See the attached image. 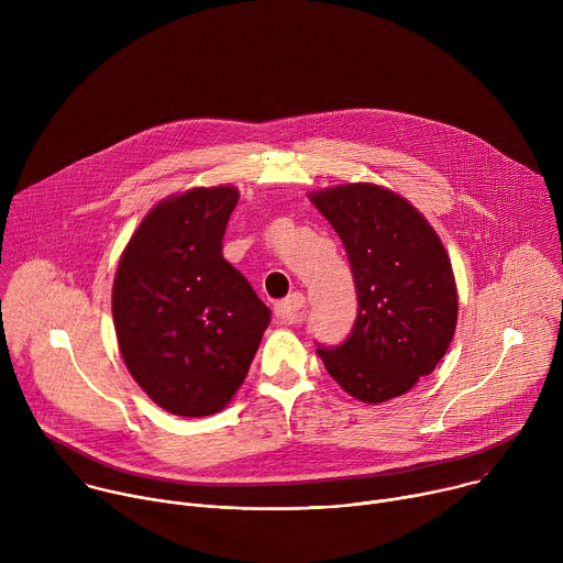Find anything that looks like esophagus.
Listing matches in <instances>:
<instances>
[{
	"mask_svg": "<svg viewBox=\"0 0 563 563\" xmlns=\"http://www.w3.org/2000/svg\"><path fill=\"white\" fill-rule=\"evenodd\" d=\"M302 307H305V296L302 294H291L289 298L280 300L274 305V313H276V320L283 325H291V323H298L300 316H302Z\"/></svg>",
	"mask_w": 563,
	"mask_h": 563,
	"instance_id": "1",
	"label": "esophagus"
}]
</instances>
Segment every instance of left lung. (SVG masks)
Returning <instances> with one entry per match:
<instances>
[{"mask_svg": "<svg viewBox=\"0 0 563 563\" xmlns=\"http://www.w3.org/2000/svg\"><path fill=\"white\" fill-rule=\"evenodd\" d=\"M311 202L343 240L358 302L347 339L316 352L347 394L383 404L432 374L450 347L459 311L450 258L428 220L383 187H332Z\"/></svg>", "mask_w": 563, "mask_h": 563, "instance_id": "left-lung-1", "label": "left lung"}]
</instances>
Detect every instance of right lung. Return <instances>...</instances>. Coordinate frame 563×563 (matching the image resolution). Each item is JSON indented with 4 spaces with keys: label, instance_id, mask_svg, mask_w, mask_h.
Listing matches in <instances>:
<instances>
[{
    "label": "right lung",
    "instance_id": "1",
    "mask_svg": "<svg viewBox=\"0 0 563 563\" xmlns=\"http://www.w3.org/2000/svg\"><path fill=\"white\" fill-rule=\"evenodd\" d=\"M233 187L191 189L146 213L113 283V323L135 383L178 417H209L243 385L269 309L222 258Z\"/></svg>",
    "mask_w": 563,
    "mask_h": 563
}]
</instances>
